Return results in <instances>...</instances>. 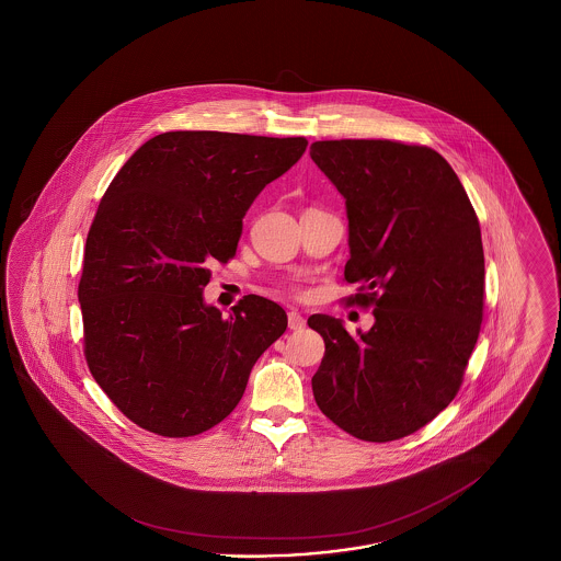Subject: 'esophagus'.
Instances as JSON below:
<instances>
[{
  "label": "esophagus",
  "mask_w": 561,
  "mask_h": 561,
  "mask_svg": "<svg viewBox=\"0 0 561 561\" xmlns=\"http://www.w3.org/2000/svg\"><path fill=\"white\" fill-rule=\"evenodd\" d=\"M289 331H302L306 327V319L298 310H289L288 312Z\"/></svg>",
  "instance_id": "34e87169"
}]
</instances>
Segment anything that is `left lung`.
I'll return each instance as SVG.
<instances>
[{"instance_id":"1","label":"left lung","mask_w":561,"mask_h":561,"mask_svg":"<svg viewBox=\"0 0 561 561\" xmlns=\"http://www.w3.org/2000/svg\"><path fill=\"white\" fill-rule=\"evenodd\" d=\"M310 158L345 199L352 302L370 331L312 314L324 340L312 376L324 415L359 440H399L459 392L483 319L485 263L476 209L450 164L425 146L329 139Z\"/></svg>"}]
</instances>
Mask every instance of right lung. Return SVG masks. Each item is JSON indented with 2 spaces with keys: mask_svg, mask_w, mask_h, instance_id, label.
<instances>
[{
  "mask_svg": "<svg viewBox=\"0 0 561 561\" xmlns=\"http://www.w3.org/2000/svg\"><path fill=\"white\" fill-rule=\"evenodd\" d=\"M305 137L169 131L148 139L102 197L78 288L88 368L134 424L187 438L220 424L288 314L249 294L205 305L209 265L237 253L256 195Z\"/></svg>",
  "mask_w": 561,
  "mask_h": 561,
  "instance_id": "1",
  "label": "right lung"
}]
</instances>
